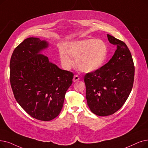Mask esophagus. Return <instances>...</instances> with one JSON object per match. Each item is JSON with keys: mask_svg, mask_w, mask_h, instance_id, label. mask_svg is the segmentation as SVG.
I'll return each instance as SVG.
<instances>
[{"mask_svg": "<svg viewBox=\"0 0 148 148\" xmlns=\"http://www.w3.org/2000/svg\"><path fill=\"white\" fill-rule=\"evenodd\" d=\"M80 80V77H79L78 75H75L74 76V78H73V81L74 82H77Z\"/></svg>", "mask_w": 148, "mask_h": 148, "instance_id": "1", "label": "esophagus"}]
</instances>
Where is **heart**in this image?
<instances>
[{
  "label": "heart",
  "mask_w": 148,
  "mask_h": 148,
  "mask_svg": "<svg viewBox=\"0 0 148 148\" xmlns=\"http://www.w3.org/2000/svg\"><path fill=\"white\" fill-rule=\"evenodd\" d=\"M107 54L106 43L94 38L74 42L69 45L66 50L63 48L59 49L60 59L64 68L69 69L73 66L72 56L75 59L77 66L84 73H91L99 69L104 63Z\"/></svg>",
  "instance_id": "b5f03b06"
}]
</instances>
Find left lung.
Returning a JSON list of instances; mask_svg holds the SVG:
<instances>
[{"mask_svg": "<svg viewBox=\"0 0 148 148\" xmlns=\"http://www.w3.org/2000/svg\"><path fill=\"white\" fill-rule=\"evenodd\" d=\"M107 36L117 48L114 56L105 65L84 77L87 104L99 116L112 115L123 106L134 80L135 67L129 48L123 41Z\"/></svg>", "mask_w": 148, "mask_h": 148, "instance_id": "left-lung-1", "label": "left lung"}]
</instances>
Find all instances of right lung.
Returning a JSON list of instances; mask_svg holds the SVG:
<instances>
[{
  "instance_id": "1",
  "label": "right lung",
  "mask_w": 148,
  "mask_h": 148,
  "mask_svg": "<svg viewBox=\"0 0 148 148\" xmlns=\"http://www.w3.org/2000/svg\"><path fill=\"white\" fill-rule=\"evenodd\" d=\"M48 45L38 38H27L14 49L10 65L16 101L30 116L42 121H50L60 114L74 76L38 54Z\"/></svg>"
}]
</instances>
